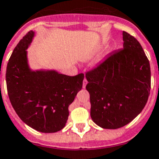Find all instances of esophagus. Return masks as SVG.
Segmentation results:
<instances>
[{"label":"esophagus","mask_w":159,"mask_h":159,"mask_svg":"<svg viewBox=\"0 0 159 159\" xmlns=\"http://www.w3.org/2000/svg\"><path fill=\"white\" fill-rule=\"evenodd\" d=\"M87 85V80H86L85 78V79L83 80V85H82V87H83L84 89H85V85Z\"/></svg>","instance_id":"obj_1"}]
</instances>
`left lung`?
<instances>
[{
	"label": "left lung",
	"instance_id": "left-lung-1",
	"mask_svg": "<svg viewBox=\"0 0 159 159\" xmlns=\"http://www.w3.org/2000/svg\"><path fill=\"white\" fill-rule=\"evenodd\" d=\"M122 36L123 49L85 74L91 118L104 129L129 123L142 112L150 95L148 58L136 38L125 31Z\"/></svg>",
	"mask_w": 159,
	"mask_h": 159
}]
</instances>
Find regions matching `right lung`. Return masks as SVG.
Returning a JSON list of instances; mask_svg holds the SVG:
<instances>
[{"label":"right lung","mask_w":159,"mask_h":159,"mask_svg":"<svg viewBox=\"0 0 159 159\" xmlns=\"http://www.w3.org/2000/svg\"><path fill=\"white\" fill-rule=\"evenodd\" d=\"M34 37L31 30L13 49L7 65V90L16 114L26 125L42 133H55L66 125L69 106L82 88L84 74L31 70L26 49Z\"/></svg>","instance_id":"add662e5"}]
</instances>
